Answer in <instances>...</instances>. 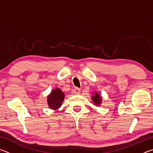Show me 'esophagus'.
Instances as JSON below:
<instances>
[{
    "label": "esophagus",
    "mask_w": 153,
    "mask_h": 153,
    "mask_svg": "<svg viewBox=\"0 0 153 153\" xmlns=\"http://www.w3.org/2000/svg\"><path fill=\"white\" fill-rule=\"evenodd\" d=\"M73 92H74V93H75V94H79L80 93V88H77V87L75 88L73 90Z\"/></svg>",
    "instance_id": "34e87169"
}]
</instances>
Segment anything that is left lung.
<instances>
[{"label":"left lung","instance_id":"obj_1","mask_svg":"<svg viewBox=\"0 0 153 153\" xmlns=\"http://www.w3.org/2000/svg\"><path fill=\"white\" fill-rule=\"evenodd\" d=\"M92 100L96 105H99L100 104V102H101V97H100L99 94L96 93L95 95L92 97Z\"/></svg>","mask_w":153,"mask_h":153}]
</instances>
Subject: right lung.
<instances>
[{
    "mask_svg": "<svg viewBox=\"0 0 153 153\" xmlns=\"http://www.w3.org/2000/svg\"><path fill=\"white\" fill-rule=\"evenodd\" d=\"M65 95L60 89L56 88L53 90L47 97V101L49 107L53 109H56L61 107V103L64 100Z\"/></svg>",
    "mask_w": 153,
    "mask_h": 153,
    "instance_id": "obj_1",
    "label": "right lung"
}]
</instances>
